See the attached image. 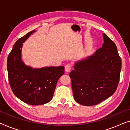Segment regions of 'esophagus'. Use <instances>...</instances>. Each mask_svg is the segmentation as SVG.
<instances>
[{
    "label": "esophagus",
    "instance_id": "34e87169",
    "mask_svg": "<svg viewBox=\"0 0 130 130\" xmlns=\"http://www.w3.org/2000/svg\"><path fill=\"white\" fill-rule=\"evenodd\" d=\"M71 68H72L71 64H70V63H68V64L65 65V70L66 72H69L71 71Z\"/></svg>",
    "mask_w": 130,
    "mask_h": 130
}]
</instances>
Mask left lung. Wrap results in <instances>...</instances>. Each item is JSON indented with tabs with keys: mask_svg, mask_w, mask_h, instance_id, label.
Instances as JSON below:
<instances>
[{
	"mask_svg": "<svg viewBox=\"0 0 130 130\" xmlns=\"http://www.w3.org/2000/svg\"><path fill=\"white\" fill-rule=\"evenodd\" d=\"M104 43L93 55L78 61L69 73L74 99L84 106L96 105L116 92L121 60L113 41L103 34Z\"/></svg>",
	"mask_w": 130,
	"mask_h": 130,
	"instance_id": "obj_1",
	"label": "left lung"
}]
</instances>
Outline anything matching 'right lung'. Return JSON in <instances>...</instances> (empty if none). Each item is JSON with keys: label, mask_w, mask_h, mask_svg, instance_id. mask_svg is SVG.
Returning a JSON list of instances; mask_svg holds the SVG:
<instances>
[{"label": "right lung", "mask_w": 130, "mask_h": 130, "mask_svg": "<svg viewBox=\"0 0 130 130\" xmlns=\"http://www.w3.org/2000/svg\"><path fill=\"white\" fill-rule=\"evenodd\" d=\"M34 32H28L15 42L7 58V68L13 93L23 102L36 106L51 101L58 80L64 74V67L32 68L24 64L21 56L23 43Z\"/></svg>", "instance_id": "right-lung-1"}]
</instances>
